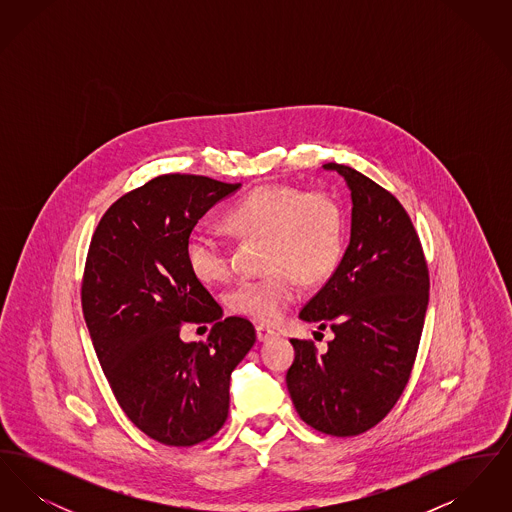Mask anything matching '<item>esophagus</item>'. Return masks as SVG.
Instances as JSON below:
<instances>
[{
    "mask_svg": "<svg viewBox=\"0 0 512 512\" xmlns=\"http://www.w3.org/2000/svg\"><path fill=\"white\" fill-rule=\"evenodd\" d=\"M255 332H257V340L259 341L272 340V338L278 336V332H274L272 328H268L265 324H259V326L255 328Z\"/></svg>",
    "mask_w": 512,
    "mask_h": 512,
    "instance_id": "obj_1",
    "label": "esophagus"
}]
</instances>
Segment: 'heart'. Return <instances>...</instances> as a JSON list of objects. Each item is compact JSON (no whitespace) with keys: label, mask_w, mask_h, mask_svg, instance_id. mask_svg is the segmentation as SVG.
<instances>
[{"label":"heart","mask_w":512,"mask_h":512,"mask_svg":"<svg viewBox=\"0 0 512 512\" xmlns=\"http://www.w3.org/2000/svg\"><path fill=\"white\" fill-rule=\"evenodd\" d=\"M224 222L238 234L267 238V274L244 278L226 293L228 307L238 315L278 322L301 292V276L318 282L340 261L343 213L328 192L265 184L234 203ZM186 259L201 282L230 276V251L215 230L195 228L186 242Z\"/></svg>","instance_id":"1"}]
</instances>
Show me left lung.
I'll use <instances>...</instances> for the list:
<instances>
[{"mask_svg": "<svg viewBox=\"0 0 512 512\" xmlns=\"http://www.w3.org/2000/svg\"><path fill=\"white\" fill-rule=\"evenodd\" d=\"M351 192V238L340 265L299 318L330 328L318 353L292 340L286 374L295 411L322 434L349 438L390 413L413 370L428 307L424 251L403 205L351 167L326 163Z\"/></svg>", "mask_w": 512, "mask_h": 512, "instance_id": "obj_1", "label": "left lung"}]
</instances>
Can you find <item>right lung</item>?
Segmentation results:
<instances>
[{
  "label": "right lung",
  "mask_w": 512,
  "mask_h": 512,
  "mask_svg": "<svg viewBox=\"0 0 512 512\" xmlns=\"http://www.w3.org/2000/svg\"><path fill=\"white\" fill-rule=\"evenodd\" d=\"M242 184L163 174L122 195L99 220L82 278V313L124 414L163 445L215 436L230 407V374L255 343L197 280L186 242L197 220ZM184 321H215L203 344L179 340Z\"/></svg>",
  "instance_id": "1"
}]
</instances>
